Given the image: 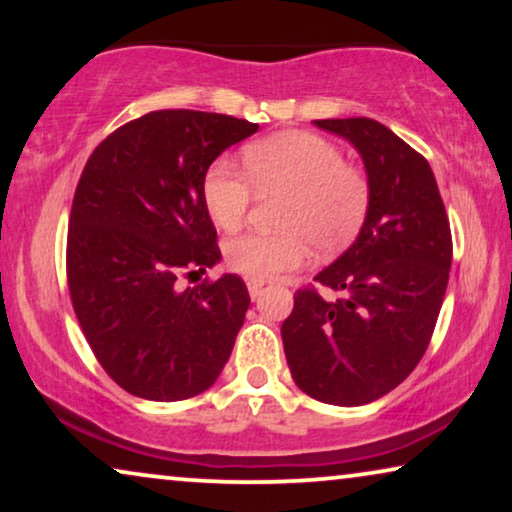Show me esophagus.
I'll return each mask as SVG.
<instances>
[{
    "mask_svg": "<svg viewBox=\"0 0 512 512\" xmlns=\"http://www.w3.org/2000/svg\"><path fill=\"white\" fill-rule=\"evenodd\" d=\"M247 289H249L251 300H258V298H261V293H263V282H249Z\"/></svg>",
    "mask_w": 512,
    "mask_h": 512,
    "instance_id": "1",
    "label": "esophagus"
}]
</instances>
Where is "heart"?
Returning <instances> with one entry per match:
<instances>
[{"instance_id": "b5f03b06", "label": "heart", "mask_w": 512, "mask_h": 512, "mask_svg": "<svg viewBox=\"0 0 512 512\" xmlns=\"http://www.w3.org/2000/svg\"><path fill=\"white\" fill-rule=\"evenodd\" d=\"M244 167L219 158L202 181V198L216 226L240 228L254 188L284 193L279 233H247L226 247L228 268L265 282L296 270L310 256V244L331 256L359 235L370 209V181L361 167L345 163L342 151L312 132H284L244 149Z\"/></svg>"}]
</instances>
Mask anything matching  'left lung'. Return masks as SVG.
<instances>
[{
    "label": "left lung",
    "mask_w": 512,
    "mask_h": 512,
    "mask_svg": "<svg viewBox=\"0 0 512 512\" xmlns=\"http://www.w3.org/2000/svg\"><path fill=\"white\" fill-rule=\"evenodd\" d=\"M314 125L361 153L370 209L352 247L314 277L340 298L296 291L282 340L300 391L354 408L389 394L422 361L450 279L452 233L431 165L387 125Z\"/></svg>",
    "instance_id": "obj_1"
}]
</instances>
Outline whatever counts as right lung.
<instances>
[{"label": "right lung", "mask_w": 512, "mask_h": 512, "mask_svg": "<svg viewBox=\"0 0 512 512\" xmlns=\"http://www.w3.org/2000/svg\"><path fill=\"white\" fill-rule=\"evenodd\" d=\"M256 130L235 116L151 111L111 132L83 167L69 214V296L100 366L132 396H198L233 352L251 303L242 279L181 289L179 277L221 261L202 181Z\"/></svg>", "instance_id": "1"}]
</instances>
